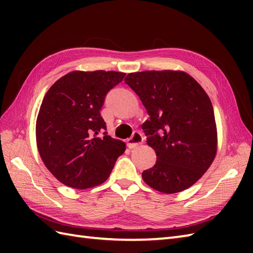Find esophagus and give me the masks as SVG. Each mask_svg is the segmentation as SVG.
<instances>
[{
	"label": "esophagus",
	"mask_w": 253,
	"mask_h": 253,
	"mask_svg": "<svg viewBox=\"0 0 253 253\" xmlns=\"http://www.w3.org/2000/svg\"><path fill=\"white\" fill-rule=\"evenodd\" d=\"M142 142H143V136L140 131H135L132 133V136L127 140L128 147H129L130 149L140 146Z\"/></svg>",
	"instance_id": "obj_1"
}]
</instances>
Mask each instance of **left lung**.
Wrapping results in <instances>:
<instances>
[{
    "label": "left lung",
    "instance_id": "obj_1",
    "mask_svg": "<svg viewBox=\"0 0 253 253\" xmlns=\"http://www.w3.org/2000/svg\"><path fill=\"white\" fill-rule=\"evenodd\" d=\"M125 84L135 91L150 120L142 125L157 163L142 178L164 193L180 192L201 178L217 150L213 106L206 91L180 71L130 73Z\"/></svg>",
    "mask_w": 253,
    "mask_h": 253
}]
</instances>
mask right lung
I'll list each match as a JSON object with an SVG mask.
<instances>
[{"label": "right lung", "instance_id": "1", "mask_svg": "<svg viewBox=\"0 0 253 253\" xmlns=\"http://www.w3.org/2000/svg\"><path fill=\"white\" fill-rule=\"evenodd\" d=\"M125 75L74 71L45 93L37 117V147L46 169L64 185L75 189L101 185L125 151V143L107 136L100 114L106 93Z\"/></svg>", "mask_w": 253, "mask_h": 253}]
</instances>
